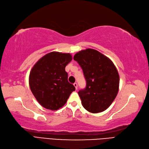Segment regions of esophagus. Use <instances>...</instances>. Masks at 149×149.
<instances>
[{
    "label": "esophagus",
    "mask_w": 149,
    "mask_h": 149,
    "mask_svg": "<svg viewBox=\"0 0 149 149\" xmlns=\"http://www.w3.org/2000/svg\"><path fill=\"white\" fill-rule=\"evenodd\" d=\"M73 85H74V86L75 87V88H76V89H78V84H77L76 83H74L73 84Z\"/></svg>",
    "instance_id": "esophagus-1"
}]
</instances>
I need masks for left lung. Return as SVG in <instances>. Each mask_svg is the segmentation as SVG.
<instances>
[{
    "label": "left lung",
    "mask_w": 149,
    "mask_h": 149,
    "mask_svg": "<svg viewBox=\"0 0 149 149\" xmlns=\"http://www.w3.org/2000/svg\"><path fill=\"white\" fill-rule=\"evenodd\" d=\"M83 71L86 87L78 92L84 109L97 113L113 102L119 89L120 76L112 61L94 49L81 50L74 56Z\"/></svg>",
    "instance_id": "1"
}]
</instances>
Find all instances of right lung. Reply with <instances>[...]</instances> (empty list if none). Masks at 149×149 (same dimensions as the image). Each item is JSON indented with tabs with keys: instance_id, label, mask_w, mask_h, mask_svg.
Segmentation results:
<instances>
[{
	"instance_id": "1",
	"label": "right lung",
	"mask_w": 149,
	"mask_h": 149,
	"mask_svg": "<svg viewBox=\"0 0 149 149\" xmlns=\"http://www.w3.org/2000/svg\"><path fill=\"white\" fill-rule=\"evenodd\" d=\"M72 60L69 53L52 52L40 58L30 71L29 84L39 103L51 110L65 104L74 86L68 81L65 67Z\"/></svg>"
}]
</instances>
